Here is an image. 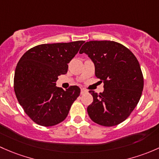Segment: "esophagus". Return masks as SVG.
I'll list each match as a JSON object with an SVG mask.
<instances>
[{
  "mask_svg": "<svg viewBox=\"0 0 159 159\" xmlns=\"http://www.w3.org/2000/svg\"><path fill=\"white\" fill-rule=\"evenodd\" d=\"M87 93V90H86V89H81V92H80V93H81L82 95L83 94H84V93Z\"/></svg>",
  "mask_w": 159,
  "mask_h": 159,
  "instance_id": "esophagus-1",
  "label": "esophagus"
}]
</instances>
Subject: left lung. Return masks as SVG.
Returning a JSON list of instances; mask_svg holds the SVG:
<instances>
[{"label": "left lung", "instance_id": "left-lung-1", "mask_svg": "<svg viewBox=\"0 0 159 159\" xmlns=\"http://www.w3.org/2000/svg\"><path fill=\"white\" fill-rule=\"evenodd\" d=\"M95 65V75L103 82L104 91L89 93L93 102L87 107L92 120L103 126H114L130 116L139 101L143 75L135 55L122 44L109 40L86 42L80 49Z\"/></svg>", "mask_w": 159, "mask_h": 159}]
</instances>
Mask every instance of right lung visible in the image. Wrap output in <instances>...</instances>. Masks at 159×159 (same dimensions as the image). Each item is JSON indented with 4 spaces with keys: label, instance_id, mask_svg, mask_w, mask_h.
<instances>
[{
    "label": "right lung",
    "instance_id": "1",
    "mask_svg": "<svg viewBox=\"0 0 159 159\" xmlns=\"http://www.w3.org/2000/svg\"><path fill=\"white\" fill-rule=\"evenodd\" d=\"M84 42L40 44L20 59L14 73V92L26 114L38 125L53 126L63 122L80 96L79 86L63 90L56 86V82L60 75L67 73L68 63Z\"/></svg>",
    "mask_w": 159,
    "mask_h": 159
}]
</instances>
